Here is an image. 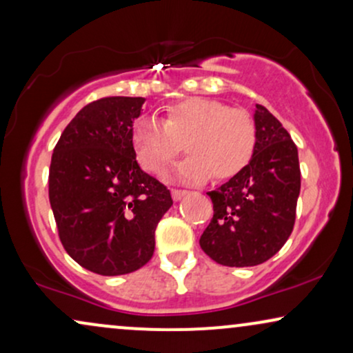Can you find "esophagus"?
<instances>
[{
    "label": "esophagus",
    "mask_w": 353,
    "mask_h": 353,
    "mask_svg": "<svg viewBox=\"0 0 353 353\" xmlns=\"http://www.w3.org/2000/svg\"><path fill=\"white\" fill-rule=\"evenodd\" d=\"M171 195H172L174 202H179V200L184 199L185 195H189V192H187V190H179V189H172L171 190Z\"/></svg>",
    "instance_id": "esophagus-1"
}]
</instances>
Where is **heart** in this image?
<instances>
[{
	"mask_svg": "<svg viewBox=\"0 0 353 353\" xmlns=\"http://www.w3.org/2000/svg\"><path fill=\"white\" fill-rule=\"evenodd\" d=\"M130 141L137 161L151 174L161 172L185 141L190 156L169 176L184 184H203L212 176L226 181L243 171L256 150L257 130L246 110L190 97L168 105L161 122L141 119L133 123Z\"/></svg>",
	"mask_w": 353,
	"mask_h": 353,
	"instance_id": "b5f03b06",
	"label": "heart"
}]
</instances>
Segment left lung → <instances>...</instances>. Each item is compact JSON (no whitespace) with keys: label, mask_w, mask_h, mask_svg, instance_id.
<instances>
[{"label":"left lung","mask_w":353,"mask_h":353,"mask_svg":"<svg viewBox=\"0 0 353 353\" xmlns=\"http://www.w3.org/2000/svg\"><path fill=\"white\" fill-rule=\"evenodd\" d=\"M257 143L251 161L228 182L208 192L213 218L200 248L226 267L269 261L292 234L300 195L298 150L282 123L256 104Z\"/></svg>","instance_id":"8db88e82"}]
</instances>
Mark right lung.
I'll return each instance as SVG.
<instances>
[{
    "mask_svg": "<svg viewBox=\"0 0 353 353\" xmlns=\"http://www.w3.org/2000/svg\"><path fill=\"white\" fill-rule=\"evenodd\" d=\"M145 97H104L83 107L61 133L48 199L71 259L99 275H123L153 257L154 231L171 192L137 163L130 133Z\"/></svg>",
    "mask_w": 353,
    "mask_h": 353,
    "instance_id": "add662e5",
    "label": "right lung"
}]
</instances>
